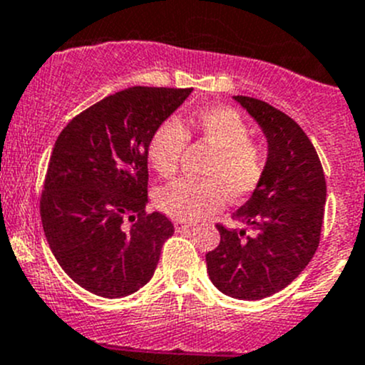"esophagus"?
Wrapping results in <instances>:
<instances>
[{
  "mask_svg": "<svg viewBox=\"0 0 365 365\" xmlns=\"http://www.w3.org/2000/svg\"><path fill=\"white\" fill-rule=\"evenodd\" d=\"M175 229L178 230V232H183V230H190V229H192V225L185 223V221L176 220V221H175Z\"/></svg>",
  "mask_w": 365,
  "mask_h": 365,
  "instance_id": "esophagus-1",
  "label": "esophagus"
}]
</instances>
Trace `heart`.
<instances>
[{"label": "heart", "instance_id": "1", "mask_svg": "<svg viewBox=\"0 0 365 365\" xmlns=\"http://www.w3.org/2000/svg\"><path fill=\"white\" fill-rule=\"evenodd\" d=\"M189 136H198L214 149L203 169L207 180L180 178L155 192V205L180 221H196L220 210L232 200L250 196L267 173L268 153L250 140L252 128L247 118L230 106H210L187 120L160 122L148 144V158L162 178L176 175Z\"/></svg>", "mask_w": 365, "mask_h": 365}]
</instances>
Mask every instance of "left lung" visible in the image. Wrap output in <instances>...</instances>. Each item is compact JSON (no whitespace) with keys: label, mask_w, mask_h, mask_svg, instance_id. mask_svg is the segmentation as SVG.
<instances>
[{"label":"left lung","mask_w":365,"mask_h":365,"mask_svg":"<svg viewBox=\"0 0 365 365\" xmlns=\"http://www.w3.org/2000/svg\"><path fill=\"white\" fill-rule=\"evenodd\" d=\"M268 140V165L252 198L234 212L247 230L217 223L221 241L207 252V274L221 294L259 301L286 288L306 268L321 241L326 178L301 125L259 98L236 95Z\"/></svg>","instance_id":"obj_1"}]
</instances>
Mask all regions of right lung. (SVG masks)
<instances>
[{
  "label": "right lung",
  "instance_id": "1",
  "mask_svg": "<svg viewBox=\"0 0 365 365\" xmlns=\"http://www.w3.org/2000/svg\"><path fill=\"white\" fill-rule=\"evenodd\" d=\"M192 88L133 86L71 118L57 136L41 192L52 254L84 290L106 299L151 281L175 227L148 212V144Z\"/></svg>",
  "mask_w": 365,
  "mask_h": 365
}]
</instances>
